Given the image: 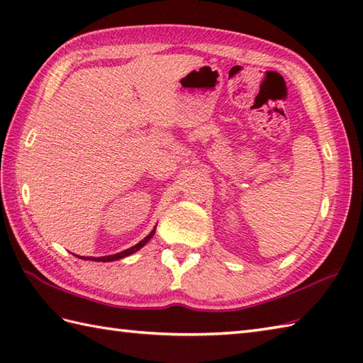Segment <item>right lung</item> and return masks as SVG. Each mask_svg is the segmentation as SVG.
<instances>
[{"mask_svg": "<svg viewBox=\"0 0 363 363\" xmlns=\"http://www.w3.org/2000/svg\"><path fill=\"white\" fill-rule=\"evenodd\" d=\"M154 235V229L151 230V233L146 235L143 240L140 242V243H137V245H134L133 248H129V250H125V251H121V252H117V254H113V256H104V257H91V260H96V262H112V260H118V259H123V257H126V256H130V254H134L135 251H138L142 248V246H145L146 243H148V240L150 238ZM84 259V257H82ZM87 259H90V257H87Z\"/></svg>", "mask_w": 363, "mask_h": 363, "instance_id": "1", "label": "right lung"}]
</instances>
